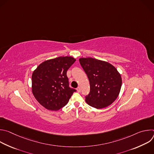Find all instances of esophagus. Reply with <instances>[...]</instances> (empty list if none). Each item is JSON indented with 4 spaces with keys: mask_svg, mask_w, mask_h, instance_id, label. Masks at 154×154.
Here are the masks:
<instances>
[{
    "mask_svg": "<svg viewBox=\"0 0 154 154\" xmlns=\"http://www.w3.org/2000/svg\"><path fill=\"white\" fill-rule=\"evenodd\" d=\"M80 91H81V88H80V86L77 87V91L78 93H80Z\"/></svg>",
    "mask_w": 154,
    "mask_h": 154,
    "instance_id": "esophagus-1",
    "label": "esophagus"
}]
</instances>
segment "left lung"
<instances>
[{
    "label": "left lung",
    "mask_w": 154,
    "mask_h": 154,
    "mask_svg": "<svg viewBox=\"0 0 154 154\" xmlns=\"http://www.w3.org/2000/svg\"><path fill=\"white\" fill-rule=\"evenodd\" d=\"M79 61L90 84L86 102L97 109L111 105L118 97L122 85V78L116 68L108 62L91 57L80 58Z\"/></svg>",
    "instance_id": "1"
}]
</instances>
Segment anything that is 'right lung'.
Segmentation results:
<instances>
[{"label": "right lung", "instance_id": "1", "mask_svg": "<svg viewBox=\"0 0 154 154\" xmlns=\"http://www.w3.org/2000/svg\"><path fill=\"white\" fill-rule=\"evenodd\" d=\"M75 60L68 56L48 60L33 72L32 93L42 106L57 111L68 103L76 90L69 86L66 73Z\"/></svg>", "mask_w": 154, "mask_h": 154}]
</instances>
